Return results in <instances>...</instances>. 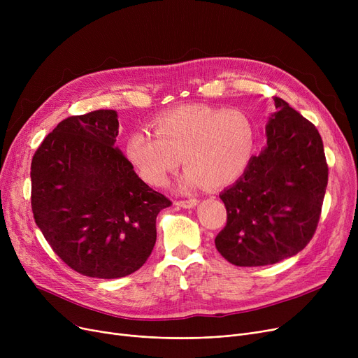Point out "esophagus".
Segmentation results:
<instances>
[{"instance_id":"34e87169","label":"esophagus","mask_w":358,"mask_h":358,"mask_svg":"<svg viewBox=\"0 0 358 358\" xmlns=\"http://www.w3.org/2000/svg\"><path fill=\"white\" fill-rule=\"evenodd\" d=\"M176 204L180 206V208H182V209H192V208H196V206L199 204V200H197V199L178 200V201H176Z\"/></svg>"}]
</instances>
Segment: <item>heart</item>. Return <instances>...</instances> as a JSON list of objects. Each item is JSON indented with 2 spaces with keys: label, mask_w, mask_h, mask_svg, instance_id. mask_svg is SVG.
Instances as JSON below:
<instances>
[{
  "label": "heart",
  "mask_w": 358,
  "mask_h": 358,
  "mask_svg": "<svg viewBox=\"0 0 358 358\" xmlns=\"http://www.w3.org/2000/svg\"><path fill=\"white\" fill-rule=\"evenodd\" d=\"M154 134L136 130L126 141V157L146 182L161 187L182 164V187L229 185L254 157L257 129L241 110L182 106L152 122Z\"/></svg>",
  "instance_id": "b5f03b06"
}]
</instances>
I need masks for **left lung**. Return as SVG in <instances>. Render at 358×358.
<instances>
[{
    "label": "left lung",
    "instance_id": "8db88e82",
    "mask_svg": "<svg viewBox=\"0 0 358 358\" xmlns=\"http://www.w3.org/2000/svg\"><path fill=\"white\" fill-rule=\"evenodd\" d=\"M274 104L266 148L219 194L228 220L215 245L239 267L275 264L302 251L322 210L328 165L321 135L285 100L274 97Z\"/></svg>",
    "mask_w": 358,
    "mask_h": 358
}]
</instances>
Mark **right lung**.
<instances>
[{
    "label": "right lung",
    "mask_w": 358,
    "mask_h": 358,
    "mask_svg": "<svg viewBox=\"0 0 358 358\" xmlns=\"http://www.w3.org/2000/svg\"><path fill=\"white\" fill-rule=\"evenodd\" d=\"M115 110L62 120L31 159V210L68 267L96 278L139 270L157 241V216L171 206L143 182L115 145Z\"/></svg>",
    "instance_id": "add662e5"
}]
</instances>
